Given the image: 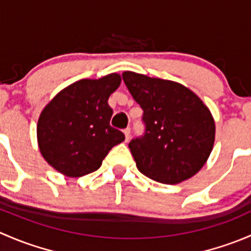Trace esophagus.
Instances as JSON below:
<instances>
[{
	"instance_id": "34e87169",
	"label": "esophagus",
	"mask_w": 251,
	"mask_h": 251,
	"mask_svg": "<svg viewBox=\"0 0 251 251\" xmlns=\"http://www.w3.org/2000/svg\"><path fill=\"white\" fill-rule=\"evenodd\" d=\"M124 133H125L126 142H128V140H130V137H131V128L130 127L125 128V130H124Z\"/></svg>"
}]
</instances>
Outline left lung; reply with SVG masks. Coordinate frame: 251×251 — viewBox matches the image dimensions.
I'll return each mask as SVG.
<instances>
[{"instance_id":"8db88e82","label":"left lung","mask_w":251,"mask_h":251,"mask_svg":"<svg viewBox=\"0 0 251 251\" xmlns=\"http://www.w3.org/2000/svg\"><path fill=\"white\" fill-rule=\"evenodd\" d=\"M123 78L143 109V136L128 143L138 170L166 184L191 178L214 147L215 121L209 108L175 81L133 72H125Z\"/></svg>"}]
</instances>
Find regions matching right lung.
Segmentation results:
<instances>
[{
	"label": "right lung",
	"mask_w": 251,
	"mask_h": 251,
	"mask_svg": "<svg viewBox=\"0 0 251 251\" xmlns=\"http://www.w3.org/2000/svg\"><path fill=\"white\" fill-rule=\"evenodd\" d=\"M119 74L76 81L45 107L37 123V142L45 160L60 174L81 177L98 170L103 159L125 140L110 126L108 98L120 86Z\"/></svg>",
	"instance_id": "add662e5"
}]
</instances>
